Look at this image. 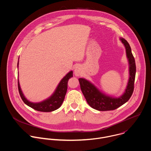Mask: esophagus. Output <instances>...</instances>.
I'll list each match as a JSON object with an SVG mask.
<instances>
[{"label": "esophagus", "instance_id": "esophagus-1", "mask_svg": "<svg viewBox=\"0 0 151 151\" xmlns=\"http://www.w3.org/2000/svg\"><path fill=\"white\" fill-rule=\"evenodd\" d=\"M81 68L79 65H77L74 68V74L76 76H79L81 74Z\"/></svg>", "mask_w": 151, "mask_h": 151}]
</instances>
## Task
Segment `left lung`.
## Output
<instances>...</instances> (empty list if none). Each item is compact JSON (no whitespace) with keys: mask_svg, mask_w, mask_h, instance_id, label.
Instances as JSON below:
<instances>
[{"mask_svg":"<svg viewBox=\"0 0 151 151\" xmlns=\"http://www.w3.org/2000/svg\"><path fill=\"white\" fill-rule=\"evenodd\" d=\"M120 40L126 48V55L129 63V80L124 93L119 98L107 96L101 93L91 83L84 78H79L81 90L88 104L93 109L99 111L113 110L126 103L132 96L134 90L136 74L134 58L127 41L123 38Z\"/></svg>","mask_w":151,"mask_h":151,"instance_id":"left-lung-1","label":"left lung"}]
</instances>
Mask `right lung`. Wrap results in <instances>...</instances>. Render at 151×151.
Returning a JSON list of instances; mask_svg holds the SVG:
<instances>
[{
  "instance_id": "1",
  "label": "right lung",
  "mask_w": 151,
  "mask_h": 151,
  "mask_svg": "<svg viewBox=\"0 0 151 151\" xmlns=\"http://www.w3.org/2000/svg\"><path fill=\"white\" fill-rule=\"evenodd\" d=\"M73 71L68 73L60 81L54 93L47 100L38 103H34L29 101L24 96L18 81V90L20 96L23 101L28 106L40 111L50 112L58 109L61 106L67 90L68 80L73 77Z\"/></svg>"
}]
</instances>
